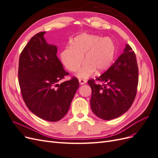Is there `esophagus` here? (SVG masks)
Returning a JSON list of instances; mask_svg holds the SVG:
<instances>
[{
  "label": "esophagus",
  "mask_w": 158,
  "mask_h": 158,
  "mask_svg": "<svg viewBox=\"0 0 158 158\" xmlns=\"http://www.w3.org/2000/svg\"><path fill=\"white\" fill-rule=\"evenodd\" d=\"M86 82H87V81L85 80H84V79H81V78L79 79V82H80V84H82L83 85V84L86 83Z\"/></svg>",
  "instance_id": "34e87169"
}]
</instances>
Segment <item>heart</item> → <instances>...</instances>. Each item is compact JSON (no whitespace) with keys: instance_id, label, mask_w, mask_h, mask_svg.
I'll return each instance as SVG.
<instances>
[{"instance_id":"1","label":"heart","mask_w":158,"mask_h":158,"mask_svg":"<svg viewBox=\"0 0 158 158\" xmlns=\"http://www.w3.org/2000/svg\"><path fill=\"white\" fill-rule=\"evenodd\" d=\"M114 56L115 45L111 38L86 33L76 36L72 45L60 53L62 62L71 72L77 70L85 60V64L76 73L77 77L82 78L89 77L96 69L99 73L107 70L113 63Z\"/></svg>"}]
</instances>
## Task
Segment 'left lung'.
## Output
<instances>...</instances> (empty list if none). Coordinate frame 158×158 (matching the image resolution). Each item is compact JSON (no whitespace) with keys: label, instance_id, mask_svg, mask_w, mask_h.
I'll use <instances>...</instances> for the list:
<instances>
[{"label":"left lung","instance_id":"1","mask_svg":"<svg viewBox=\"0 0 158 158\" xmlns=\"http://www.w3.org/2000/svg\"><path fill=\"white\" fill-rule=\"evenodd\" d=\"M95 80L88 81L92 88L90 106L97 117L111 120L126 113L135 99L138 83L136 55L127 44L123 53L110 68Z\"/></svg>","mask_w":158,"mask_h":158}]
</instances>
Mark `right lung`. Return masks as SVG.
<instances>
[{
  "mask_svg": "<svg viewBox=\"0 0 158 158\" xmlns=\"http://www.w3.org/2000/svg\"><path fill=\"white\" fill-rule=\"evenodd\" d=\"M45 31L33 36L22 50L18 82L26 106L45 121H58L67 113L79 86L76 77L59 84L69 73L56 56L57 47L44 39Z\"/></svg>",
  "mask_w": 158,
  "mask_h": 158,
  "instance_id": "1",
  "label": "right lung"
}]
</instances>
